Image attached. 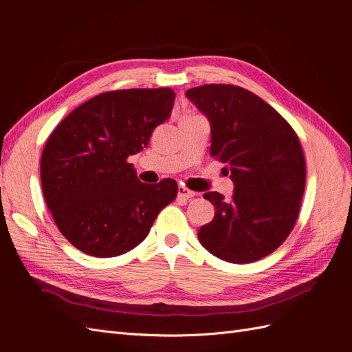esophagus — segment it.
<instances>
[{"label":"esophagus","instance_id":"34e87169","mask_svg":"<svg viewBox=\"0 0 352 352\" xmlns=\"http://www.w3.org/2000/svg\"><path fill=\"white\" fill-rule=\"evenodd\" d=\"M177 197H179V198L189 199V198H194V197H195V192H194V190H189L186 186L180 185V186L177 188Z\"/></svg>","mask_w":352,"mask_h":352}]
</instances>
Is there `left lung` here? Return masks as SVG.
Wrapping results in <instances>:
<instances>
[{
  "label": "left lung",
  "mask_w": 352,
  "mask_h": 352,
  "mask_svg": "<svg viewBox=\"0 0 352 352\" xmlns=\"http://www.w3.org/2000/svg\"><path fill=\"white\" fill-rule=\"evenodd\" d=\"M186 98L211 126V157L225 163L233 195L206 192L214 219L198 239L217 258L245 264L278 250L294 229L305 188L300 140L283 117L235 85H204Z\"/></svg>",
  "instance_id": "1"
}]
</instances>
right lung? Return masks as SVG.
<instances>
[{
	"instance_id": "obj_1",
	"label": "right lung",
	"mask_w": 352,
	"mask_h": 352,
	"mask_svg": "<svg viewBox=\"0 0 352 352\" xmlns=\"http://www.w3.org/2000/svg\"><path fill=\"white\" fill-rule=\"evenodd\" d=\"M175 97L170 88L104 92L74 109L48 138L42 192L63 236L82 252L107 258L133 250L176 198V180L142 184L127 162L168 119Z\"/></svg>"
}]
</instances>
